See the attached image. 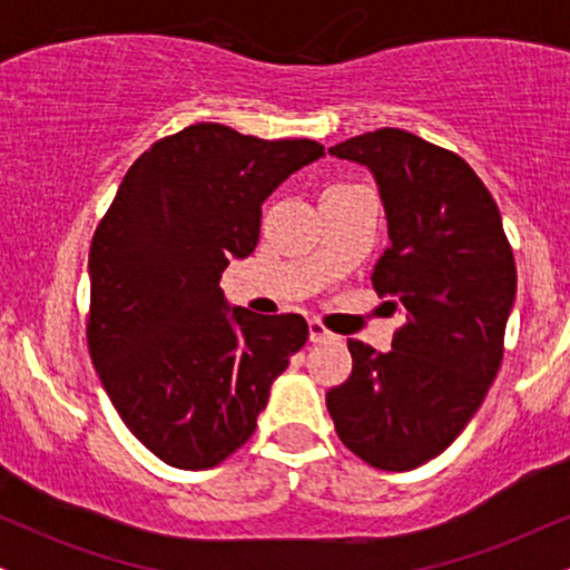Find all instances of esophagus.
<instances>
[{
	"instance_id": "1",
	"label": "esophagus",
	"mask_w": 570,
	"mask_h": 570,
	"mask_svg": "<svg viewBox=\"0 0 570 570\" xmlns=\"http://www.w3.org/2000/svg\"><path fill=\"white\" fill-rule=\"evenodd\" d=\"M307 337H311V343H324V340L332 337V332L318 318H311L307 322Z\"/></svg>"
}]
</instances>
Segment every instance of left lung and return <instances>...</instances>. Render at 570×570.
Returning a JSON list of instances; mask_svg holds the SVG:
<instances>
[{"instance_id": "8db88e82", "label": "left lung", "mask_w": 570, "mask_h": 570, "mask_svg": "<svg viewBox=\"0 0 570 570\" xmlns=\"http://www.w3.org/2000/svg\"><path fill=\"white\" fill-rule=\"evenodd\" d=\"M375 174L391 244L372 286L402 313L389 353L348 340V381L326 410L351 453L407 472L450 448L503 358L517 292L514 254L490 189L461 155L402 128L330 147Z\"/></svg>"}]
</instances>
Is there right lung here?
Here are the masks:
<instances>
[{
    "label": "right lung",
    "instance_id": "1",
    "mask_svg": "<svg viewBox=\"0 0 570 570\" xmlns=\"http://www.w3.org/2000/svg\"><path fill=\"white\" fill-rule=\"evenodd\" d=\"M322 155L313 139L195 122L128 168L98 222L90 358L130 434L168 466L195 472L233 455L305 345L297 313L227 311L219 276L257 246L267 195Z\"/></svg>",
    "mask_w": 570,
    "mask_h": 570
}]
</instances>
